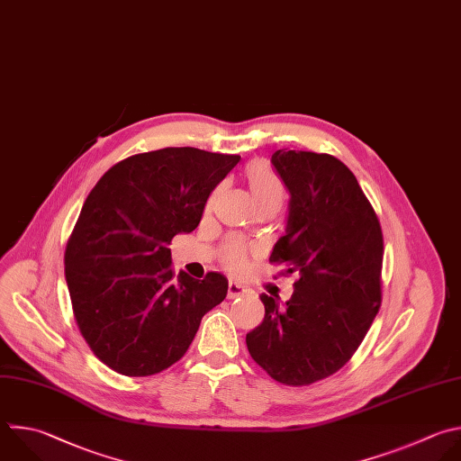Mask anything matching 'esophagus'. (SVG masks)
Segmentation results:
<instances>
[{
  "label": "esophagus",
  "instance_id": "34e87169",
  "mask_svg": "<svg viewBox=\"0 0 461 461\" xmlns=\"http://www.w3.org/2000/svg\"><path fill=\"white\" fill-rule=\"evenodd\" d=\"M249 293V289H246L244 285L237 284V282H230L228 284V298L233 300V298H239V296H246Z\"/></svg>",
  "mask_w": 461,
  "mask_h": 461
}]
</instances>
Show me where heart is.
I'll list each match as a JSON object with an SVG mask.
<instances>
[{
    "instance_id": "heart-1",
    "label": "heart",
    "mask_w": 461,
    "mask_h": 461,
    "mask_svg": "<svg viewBox=\"0 0 461 461\" xmlns=\"http://www.w3.org/2000/svg\"><path fill=\"white\" fill-rule=\"evenodd\" d=\"M246 181L260 208H280L285 199V186L276 172L264 161H253L246 168ZM248 246L239 237H230L221 251V260L231 273H242L248 262Z\"/></svg>"
}]
</instances>
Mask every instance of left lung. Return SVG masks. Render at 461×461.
I'll return each mask as SVG.
<instances>
[{
  "instance_id": "8db88e82",
  "label": "left lung",
  "mask_w": 461,
  "mask_h": 461,
  "mask_svg": "<svg viewBox=\"0 0 461 461\" xmlns=\"http://www.w3.org/2000/svg\"><path fill=\"white\" fill-rule=\"evenodd\" d=\"M271 163L291 201L269 262L298 280L285 305L260 294L266 315L246 344L273 380L300 387L335 375L367 335L382 303L384 235L357 177L337 158L276 149Z\"/></svg>"
}]
</instances>
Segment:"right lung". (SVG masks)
<instances>
[{"label":"right lung","mask_w":461,"mask_h":461,"mask_svg":"<svg viewBox=\"0 0 461 461\" xmlns=\"http://www.w3.org/2000/svg\"><path fill=\"white\" fill-rule=\"evenodd\" d=\"M239 156L163 148L113 165L88 194L65 249L77 328L92 353L124 376L168 369L203 317L226 298L228 278L172 269L170 242L194 231Z\"/></svg>","instance_id":"add662e5"}]
</instances>
